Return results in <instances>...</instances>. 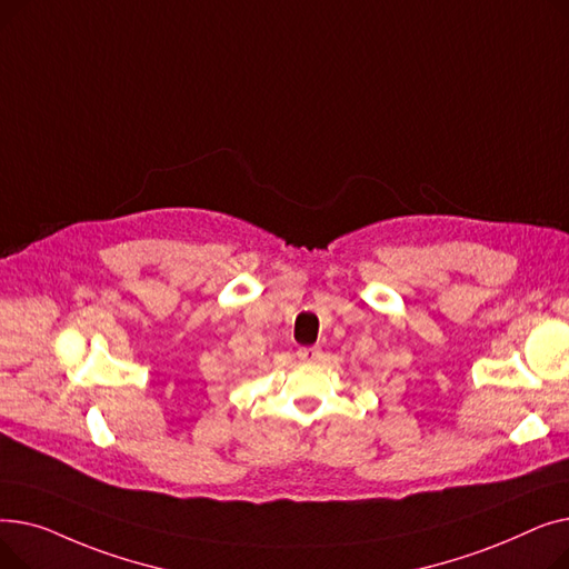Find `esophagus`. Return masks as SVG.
Segmentation results:
<instances>
[{
  "mask_svg": "<svg viewBox=\"0 0 569 569\" xmlns=\"http://www.w3.org/2000/svg\"><path fill=\"white\" fill-rule=\"evenodd\" d=\"M297 357H300L302 362H318L322 357V350L318 346H305V348L297 350Z\"/></svg>",
  "mask_w": 569,
  "mask_h": 569,
  "instance_id": "esophagus-1",
  "label": "esophagus"
}]
</instances>
